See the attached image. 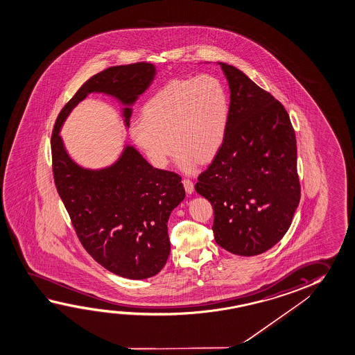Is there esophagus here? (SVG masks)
<instances>
[{"mask_svg": "<svg viewBox=\"0 0 355 355\" xmlns=\"http://www.w3.org/2000/svg\"><path fill=\"white\" fill-rule=\"evenodd\" d=\"M182 184H184L186 192H187V193H192V191H193V182H192L189 178H184Z\"/></svg>", "mask_w": 355, "mask_h": 355, "instance_id": "1", "label": "esophagus"}]
</instances>
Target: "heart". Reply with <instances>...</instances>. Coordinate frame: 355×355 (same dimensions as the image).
Instances as JSON below:
<instances>
[{
    "label": "heart",
    "mask_w": 355,
    "mask_h": 355,
    "mask_svg": "<svg viewBox=\"0 0 355 355\" xmlns=\"http://www.w3.org/2000/svg\"><path fill=\"white\" fill-rule=\"evenodd\" d=\"M228 119L225 85L203 73L171 80L155 92L143 106L141 121L130 125V135L155 168L168 165L174 148L178 164L191 171L197 159L206 162L218 152Z\"/></svg>",
    "instance_id": "1"
}]
</instances>
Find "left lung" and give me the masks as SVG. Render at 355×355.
Here are the masks:
<instances>
[{
    "label": "left lung",
    "instance_id": "obj_1",
    "mask_svg": "<svg viewBox=\"0 0 355 355\" xmlns=\"http://www.w3.org/2000/svg\"><path fill=\"white\" fill-rule=\"evenodd\" d=\"M231 90L225 139L195 190L214 207V241L243 257L285 236L301 187L293 124L282 102L241 70L220 62Z\"/></svg>",
    "mask_w": 355,
    "mask_h": 355
}]
</instances>
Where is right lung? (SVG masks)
Wrapping results in <instances>:
<instances>
[{"label":"right lung","instance_id":"obj_1","mask_svg":"<svg viewBox=\"0 0 355 355\" xmlns=\"http://www.w3.org/2000/svg\"><path fill=\"white\" fill-rule=\"evenodd\" d=\"M155 75L150 62L106 69L87 80L62 107L51 133V162L58 193L83 247L105 269L141 280L157 275L169 258L168 220L184 200L180 175L155 169L133 146L101 170L84 169L71 160L59 130L69 113L91 92L133 105ZM130 107L124 108L130 125Z\"/></svg>","mask_w":355,"mask_h":355}]
</instances>
